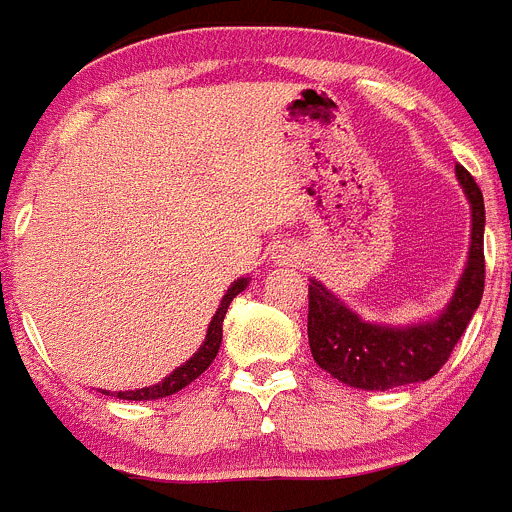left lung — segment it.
<instances>
[{"label": "left lung", "mask_w": 512, "mask_h": 512, "mask_svg": "<svg viewBox=\"0 0 512 512\" xmlns=\"http://www.w3.org/2000/svg\"><path fill=\"white\" fill-rule=\"evenodd\" d=\"M465 197L472 209L470 255L447 308L427 323L391 328L366 323L346 303L323 288L318 280L308 285V341L315 364L348 386L386 391L394 386L427 381L447 364L450 353L472 321L485 290V202L477 181L457 164Z\"/></svg>", "instance_id": "obj_1"}]
</instances>
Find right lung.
I'll list each match as a JSON object with an SVG mask.
<instances>
[{
	"mask_svg": "<svg viewBox=\"0 0 512 512\" xmlns=\"http://www.w3.org/2000/svg\"><path fill=\"white\" fill-rule=\"evenodd\" d=\"M247 283L250 280L247 278H240L234 280L232 288L224 293L222 303H219L217 313H214L212 323H209L207 328V338H204V343L199 346V351L194 353V356L186 361L184 366H179V369L171 371L169 376H166L161 384H154V386H146V389H136V391H103V394L108 396H118V399H128V401H151V399H164V396H171L176 394V391H181L184 386H189L191 381L197 379V376H202L204 371L209 369V364L214 361V356H217L219 351V343H222V323H224V315H227V308L229 303H232L237 295L242 293V290L247 288Z\"/></svg>",
	"mask_w": 512,
	"mask_h": 512,
	"instance_id": "add662e5",
	"label": "right lung"
}]
</instances>
